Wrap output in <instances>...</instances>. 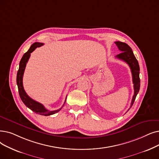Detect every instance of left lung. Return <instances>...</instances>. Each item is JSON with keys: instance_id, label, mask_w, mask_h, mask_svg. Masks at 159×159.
<instances>
[{"instance_id": "left-lung-1", "label": "left lung", "mask_w": 159, "mask_h": 159, "mask_svg": "<svg viewBox=\"0 0 159 159\" xmlns=\"http://www.w3.org/2000/svg\"><path fill=\"white\" fill-rule=\"evenodd\" d=\"M115 43L116 44L117 47H118L119 50L122 52L120 54L117 55V56H116V57L117 58L125 61V62L129 66L131 70V73H132L134 93L132 101H131V103H130V108L128 110H129V109L132 107L133 105L138 93L139 92V89L140 87V76H139L140 66H139V62H138V60L134 57L132 49H131V48L127 43L121 42V41H116Z\"/></svg>"}]
</instances>
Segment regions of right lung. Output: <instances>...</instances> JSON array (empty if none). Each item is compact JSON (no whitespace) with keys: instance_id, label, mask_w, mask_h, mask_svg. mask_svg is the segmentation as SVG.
Returning a JSON list of instances; mask_svg holds the SVG:
<instances>
[{"instance_id":"right-lung-1","label":"right lung","mask_w":159,"mask_h":159,"mask_svg":"<svg viewBox=\"0 0 159 159\" xmlns=\"http://www.w3.org/2000/svg\"><path fill=\"white\" fill-rule=\"evenodd\" d=\"M43 45V43H42L35 42L30 46L29 51L24 54L21 60H20V62H19V70L17 73V84L18 86V90H19V93L20 99L22 100L24 104L35 113L39 114V115L47 116L52 115L55 113H57L58 112H59L60 110L61 109V108H62L63 106L64 105L67 97H66L65 102H64L62 107L58 110H52V111H51V110H48L47 109H46L42 104H41V103H39L36 101H34V99L30 98V97L27 95L26 93L25 92L24 88H23V74H24V71L25 70L26 63L28 62V60L30 57V53L35 50L37 47H39L41 46H42Z\"/></svg>"}]
</instances>
